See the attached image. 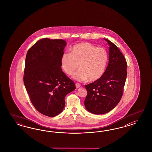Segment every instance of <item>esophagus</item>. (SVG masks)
<instances>
[{
    "label": "esophagus",
    "instance_id": "34e87169",
    "mask_svg": "<svg viewBox=\"0 0 152 152\" xmlns=\"http://www.w3.org/2000/svg\"><path fill=\"white\" fill-rule=\"evenodd\" d=\"M75 85H76V88H80V86H81L80 83H76Z\"/></svg>",
    "mask_w": 152,
    "mask_h": 152
}]
</instances>
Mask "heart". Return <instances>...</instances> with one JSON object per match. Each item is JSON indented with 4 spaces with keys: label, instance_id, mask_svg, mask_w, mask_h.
<instances>
[{
    "label": "heart",
    "instance_id": "heart-1",
    "mask_svg": "<svg viewBox=\"0 0 152 152\" xmlns=\"http://www.w3.org/2000/svg\"><path fill=\"white\" fill-rule=\"evenodd\" d=\"M71 53H64L61 59V67L64 72L72 75L78 67L80 69L74 75L78 81L95 82L101 78L105 71L108 60L106 50L90 43L82 42L74 45Z\"/></svg>",
    "mask_w": 152,
    "mask_h": 152
}]
</instances>
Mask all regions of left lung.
I'll return each mask as SVG.
<instances>
[{
	"label": "left lung",
	"mask_w": 152,
	"mask_h": 152,
	"mask_svg": "<svg viewBox=\"0 0 152 152\" xmlns=\"http://www.w3.org/2000/svg\"><path fill=\"white\" fill-rule=\"evenodd\" d=\"M109 45V61L104 74L95 82L85 85L88 94L84 104L89 112L104 114L113 109L123 96L127 76V63L117 46Z\"/></svg>",
	"instance_id": "left-lung-1"
}]
</instances>
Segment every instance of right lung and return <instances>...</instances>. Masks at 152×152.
Returning <instances> with one entry per match:
<instances>
[{"label": "right lung", "mask_w": 152, "mask_h": 152, "mask_svg": "<svg viewBox=\"0 0 152 152\" xmlns=\"http://www.w3.org/2000/svg\"><path fill=\"white\" fill-rule=\"evenodd\" d=\"M66 42L43 38L28 51L23 81L33 105L43 115L54 117L64 107V97L76 86L61 69Z\"/></svg>", "instance_id": "add662e5"}]
</instances>
